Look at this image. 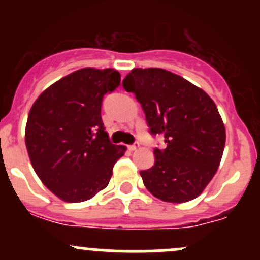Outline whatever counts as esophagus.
Returning <instances> with one entry per match:
<instances>
[{"instance_id":"obj_1","label":"esophagus","mask_w":260,"mask_h":260,"mask_svg":"<svg viewBox=\"0 0 260 260\" xmlns=\"http://www.w3.org/2000/svg\"><path fill=\"white\" fill-rule=\"evenodd\" d=\"M138 147H140V143L135 142V143H133V145L128 146V149H129V151H135V149H137Z\"/></svg>"}]
</instances>
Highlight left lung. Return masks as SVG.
I'll return each instance as SVG.
<instances>
[{"label": "left lung", "mask_w": 260, "mask_h": 260, "mask_svg": "<svg viewBox=\"0 0 260 260\" xmlns=\"http://www.w3.org/2000/svg\"><path fill=\"white\" fill-rule=\"evenodd\" d=\"M123 88L135 93L152 136L166 148H154V165L141 171L147 190L166 203H186L208 186L221 161L225 127L214 101L196 85L159 68L133 69Z\"/></svg>", "instance_id": "1"}]
</instances>
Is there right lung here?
<instances>
[{
    "label": "right lung",
    "instance_id": "right-lung-1",
    "mask_svg": "<svg viewBox=\"0 0 260 260\" xmlns=\"http://www.w3.org/2000/svg\"><path fill=\"white\" fill-rule=\"evenodd\" d=\"M120 84L114 69L84 68L50 85L28 113L25 142L39 179L67 203H81L108 186L125 146L109 141L101 109Z\"/></svg>",
    "mask_w": 260,
    "mask_h": 260
}]
</instances>
